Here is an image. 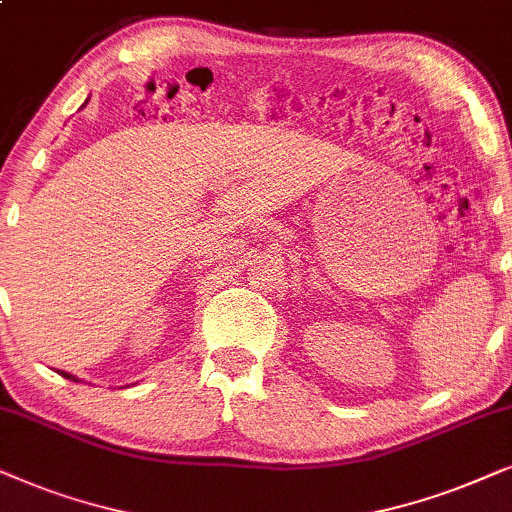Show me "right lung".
Returning a JSON list of instances; mask_svg holds the SVG:
<instances>
[{
    "label": "right lung",
    "instance_id": "right-lung-1",
    "mask_svg": "<svg viewBox=\"0 0 512 512\" xmlns=\"http://www.w3.org/2000/svg\"><path fill=\"white\" fill-rule=\"evenodd\" d=\"M58 374H63V377H65V379H70V381H79L77 377H74V374H67V372H60V370H58Z\"/></svg>",
    "mask_w": 512,
    "mask_h": 512
}]
</instances>
